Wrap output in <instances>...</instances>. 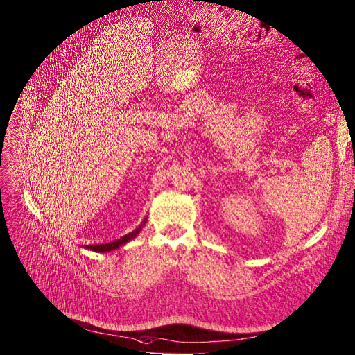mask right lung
Masks as SVG:
<instances>
[{
  "label": "right lung",
  "mask_w": 355,
  "mask_h": 355,
  "mask_svg": "<svg viewBox=\"0 0 355 355\" xmlns=\"http://www.w3.org/2000/svg\"><path fill=\"white\" fill-rule=\"evenodd\" d=\"M147 223V218H144V221H143V224H141L138 228H135L134 231H131L130 234H127V235H124V237H121V239H118V240H115V241H111V243H107V244H92V245H84L87 250H91V251H96V252H110V251H112V250H116V248H120L121 245H124V244H127L128 241H131L132 239H135L137 235H138V232L141 231V228H143V225Z\"/></svg>",
  "instance_id": "add662e5"
}]
</instances>
